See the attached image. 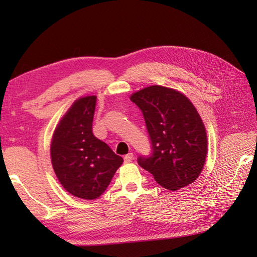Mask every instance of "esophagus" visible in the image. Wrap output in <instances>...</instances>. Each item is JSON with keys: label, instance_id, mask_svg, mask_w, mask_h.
<instances>
[{"label": "esophagus", "instance_id": "obj_1", "mask_svg": "<svg viewBox=\"0 0 257 257\" xmlns=\"http://www.w3.org/2000/svg\"><path fill=\"white\" fill-rule=\"evenodd\" d=\"M133 159H134V155H133V154H128V155H125V156L123 157V160H124L125 163L132 162Z\"/></svg>", "mask_w": 257, "mask_h": 257}]
</instances>
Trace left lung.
I'll list each match as a JSON object with an SVG mask.
<instances>
[{
	"label": "left lung",
	"instance_id": "left-lung-1",
	"mask_svg": "<svg viewBox=\"0 0 257 257\" xmlns=\"http://www.w3.org/2000/svg\"><path fill=\"white\" fill-rule=\"evenodd\" d=\"M143 111L151 154L138 163L170 191L192 183L203 169L207 151L204 124L187 97L171 88L150 86L133 94Z\"/></svg>",
	"mask_w": 257,
	"mask_h": 257
}]
</instances>
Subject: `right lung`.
<instances>
[{
  "label": "right lung",
  "instance_id": "1",
  "mask_svg": "<svg viewBox=\"0 0 257 257\" xmlns=\"http://www.w3.org/2000/svg\"><path fill=\"white\" fill-rule=\"evenodd\" d=\"M96 96L79 98L55 129L51 146L54 171L65 190L85 200L100 196L123 159L92 134Z\"/></svg>",
  "mask_w": 257,
  "mask_h": 257
}]
</instances>
